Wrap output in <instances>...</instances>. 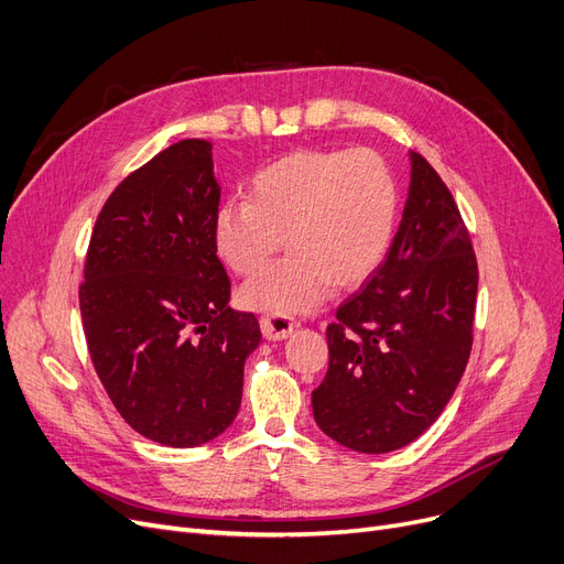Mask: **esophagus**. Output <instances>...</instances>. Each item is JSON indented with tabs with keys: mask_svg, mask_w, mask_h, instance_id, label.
<instances>
[{
	"mask_svg": "<svg viewBox=\"0 0 564 564\" xmlns=\"http://www.w3.org/2000/svg\"><path fill=\"white\" fill-rule=\"evenodd\" d=\"M259 326L265 340H284V337H289L291 330H294V319L282 312H270V314H261Z\"/></svg>",
	"mask_w": 564,
	"mask_h": 564,
	"instance_id": "esophagus-1",
	"label": "esophagus"
}]
</instances>
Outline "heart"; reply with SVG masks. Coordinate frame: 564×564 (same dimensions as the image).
I'll return each instance as SVG.
<instances>
[{
	"mask_svg": "<svg viewBox=\"0 0 564 564\" xmlns=\"http://www.w3.org/2000/svg\"><path fill=\"white\" fill-rule=\"evenodd\" d=\"M250 197L217 210L219 259L236 275H257L286 236L294 252L242 286L247 307L307 310L330 284L366 282L393 242L398 185L384 156L368 148L289 152L252 175Z\"/></svg>",
	"mask_w": 564,
	"mask_h": 564,
	"instance_id": "b5f03b06",
	"label": "heart"
}]
</instances>
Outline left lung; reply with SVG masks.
Listing matches in <instances>:
<instances>
[{
    "mask_svg": "<svg viewBox=\"0 0 564 564\" xmlns=\"http://www.w3.org/2000/svg\"><path fill=\"white\" fill-rule=\"evenodd\" d=\"M387 259L326 328L314 421L360 454H389L431 427L471 351L479 268L456 200L419 152Z\"/></svg>",
    "mask_w": 564,
    "mask_h": 564,
    "instance_id": "left-lung-1",
    "label": "left lung"
}]
</instances>
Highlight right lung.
I'll use <instances>...</instances> for the list:
<instances>
[{"label": "right lung", "mask_w": 564, "mask_h": 564, "mask_svg": "<svg viewBox=\"0 0 564 564\" xmlns=\"http://www.w3.org/2000/svg\"><path fill=\"white\" fill-rule=\"evenodd\" d=\"M210 150L200 139L173 143L112 189L78 294L108 398L133 431L175 448L206 444L234 423L245 358L261 343L254 314L229 307Z\"/></svg>", "instance_id": "add662e5"}]
</instances>
